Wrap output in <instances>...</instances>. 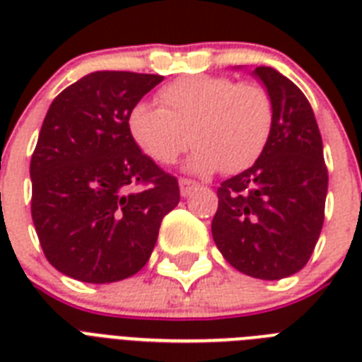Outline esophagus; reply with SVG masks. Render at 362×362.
Instances as JSON below:
<instances>
[{"mask_svg": "<svg viewBox=\"0 0 362 362\" xmlns=\"http://www.w3.org/2000/svg\"><path fill=\"white\" fill-rule=\"evenodd\" d=\"M180 193H182V197H187V195H192V192L197 187V182H193V180H187V178H180Z\"/></svg>", "mask_w": 362, "mask_h": 362, "instance_id": "esophagus-1", "label": "esophagus"}]
</instances>
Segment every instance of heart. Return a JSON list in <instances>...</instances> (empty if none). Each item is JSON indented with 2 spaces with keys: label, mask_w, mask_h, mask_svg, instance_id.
Segmentation results:
<instances>
[{
  "label": "heart",
  "mask_w": 362,
  "mask_h": 362,
  "mask_svg": "<svg viewBox=\"0 0 362 362\" xmlns=\"http://www.w3.org/2000/svg\"><path fill=\"white\" fill-rule=\"evenodd\" d=\"M158 107L136 103L127 115L135 144L159 165L175 163L195 144L186 169L195 175L240 173L267 148L274 110L263 86L226 76L193 75L158 93Z\"/></svg>",
  "instance_id": "b5f03b06"
}]
</instances>
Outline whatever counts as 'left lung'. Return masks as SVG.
<instances>
[{"mask_svg":"<svg viewBox=\"0 0 362 362\" xmlns=\"http://www.w3.org/2000/svg\"><path fill=\"white\" fill-rule=\"evenodd\" d=\"M252 75L272 101V131L261 158L218 187L212 237L242 274L281 280L303 269L314 252L329 175L304 93L272 67H255Z\"/></svg>","mask_w":362,"mask_h":362,"instance_id":"1","label":"left lung"}]
</instances>
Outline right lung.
I'll list each match as a JSON object with an SVG mask.
<instances>
[{"label":"right lung","instance_id":"1","mask_svg":"<svg viewBox=\"0 0 362 362\" xmlns=\"http://www.w3.org/2000/svg\"><path fill=\"white\" fill-rule=\"evenodd\" d=\"M159 75L95 71L65 88L31 156V218L54 269L110 284L148 263L165 216L180 201L175 176L141 152L129 110Z\"/></svg>","mask_w":362,"mask_h":362}]
</instances>
